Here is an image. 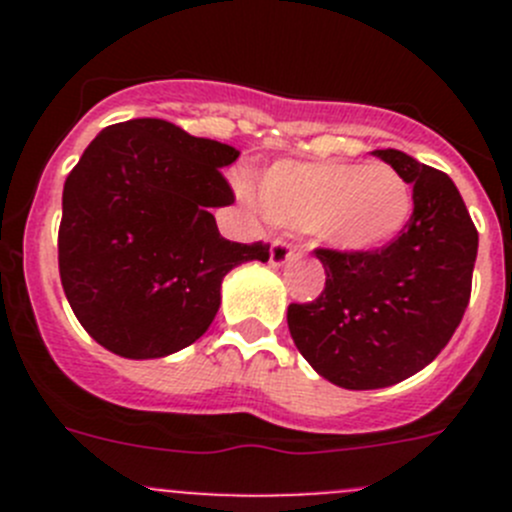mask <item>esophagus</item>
<instances>
[{
    "instance_id": "1",
    "label": "esophagus",
    "mask_w": 512,
    "mask_h": 512,
    "mask_svg": "<svg viewBox=\"0 0 512 512\" xmlns=\"http://www.w3.org/2000/svg\"><path fill=\"white\" fill-rule=\"evenodd\" d=\"M289 260H294V250H292V247H289L287 242H282V240L272 242V247H270V265L272 267H282V265H287Z\"/></svg>"
}]
</instances>
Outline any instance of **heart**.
Masks as SVG:
<instances>
[{"label": "heart", "instance_id": "1", "mask_svg": "<svg viewBox=\"0 0 512 512\" xmlns=\"http://www.w3.org/2000/svg\"><path fill=\"white\" fill-rule=\"evenodd\" d=\"M260 208L275 225L309 232L329 250L369 255L406 230L414 193L386 163L280 160L262 173Z\"/></svg>", "mask_w": 512, "mask_h": 512}]
</instances>
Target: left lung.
Returning <instances> with one entry per match:
<instances>
[{
  "instance_id": "1",
  "label": "left lung",
  "mask_w": 512,
  "mask_h": 512,
  "mask_svg": "<svg viewBox=\"0 0 512 512\" xmlns=\"http://www.w3.org/2000/svg\"><path fill=\"white\" fill-rule=\"evenodd\" d=\"M414 185V215L389 247L369 255L317 250L327 285L289 304L299 354L342 389H384L431 364L471 299L478 232L446 173L404 151H374Z\"/></svg>"
}]
</instances>
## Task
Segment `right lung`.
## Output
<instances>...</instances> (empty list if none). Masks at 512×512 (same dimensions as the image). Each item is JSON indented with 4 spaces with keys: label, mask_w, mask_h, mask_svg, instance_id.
<instances>
[{
    "label": "right lung",
    "mask_w": 512,
    "mask_h": 512,
    "mask_svg": "<svg viewBox=\"0 0 512 512\" xmlns=\"http://www.w3.org/2000/svg\"><path fill=\"white\" fill-rule=\"evenodd\" d=\"M240 151L160 118L103 128L64 183L59 275L81 327L123 359H160L203 337L232 267L270 245L220 235V168Z\"/></svg>",
    "instance_id": "obj_1"
}]
</instances>
